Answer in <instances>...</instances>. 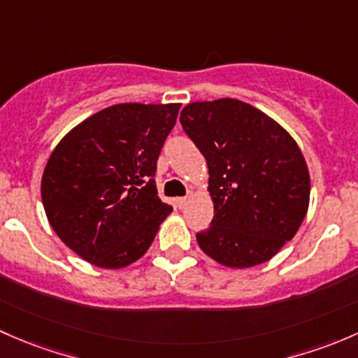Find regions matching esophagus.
Here are the masks:
<instances>
[{"label":"esophagus","mask_w":358,"mask_h":358,"mask_svg":"<svg viewBox=\"0 0 358 358\" xmlns=\"http://www.w3.org/2000/svg\"><path fill=\"white\" fill-rule=\"evenodd\" d=\"M187 201H189V196H184V198H178V200H176V203H178L179 208H184V206L187 205Z\"/></svg>","instance_id":"obj_1"}]
</instances>
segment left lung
I'll list each match as a JSON object with an SVG mask.
<instances>
[{"instance_id": "8db88e82", "label": "left lung", "mask_w": 358, "mask_h": 358, "mask_svg": "<svg viewBox=\"0 0 358 358\" xmlns=\"http://www.w3.org/2000/svg\"><path fill=\"white\" fill-rule=\"evenodd\" d=\"M180 125L208 167L213 219L196 241L231 268L271 260L300 229L310 176L296 141L274 119L234 98L189 103Z\"/></svg>"}]
</instances>
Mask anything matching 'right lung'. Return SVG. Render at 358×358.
<instances>
[{
	"label": "right lung",
	"instance_id": "add662e5",
	"mask_svg": "<svg viewBox=\"0 0 358 358\" xmlns=\"http://www.w3.org/2000/svg\"><path fill=\"white\" fill-rule=\"evenodd\" d=\"M180 103H120L64 136L48 158L41 198L50 226L80 259L122 268L150 248L172 206L158 198L157 160Z\"/></svg>",
	"mask_w": 358,
	"mask_h": 358
}]
</instances>
